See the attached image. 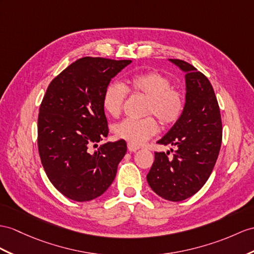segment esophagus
Here are the masks:
<instances>
[{
	"label": "esophagus",
	"instance_id": "1",
	"mask_svg": "<svg viewBox=\"0 0 254 254\" xmlns=\"http://www.w3.org/2000/svg\"><path fill=\"white\" fill-rule=\"evenodd\" d=\"M127 147H128V151H129V152H135V151H138L139 148H140L139 145L134 144V143H131V142H128V143H127Z\"/></svg>",
	"mask_w": 254,
	"mask_h": 254
}]
</instances>
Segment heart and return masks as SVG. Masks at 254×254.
<instances>
[{"instance_id": "obj_1", "label": "heart", "mask_w": 254, "mask_h": 254, "mask_svg": "<svg viewBox=\"0 0 254 254\" xmlns=\"http://www.w3.org/2000/svg\"><path fill=\"white\" fill-rule=\"evenodd\" d=\"M127 90L148 98L146 114H154L160 124L170 126L178 122L184 110V97L181 91L172 88L171 80L157 71H150L131 76L125 85L110 83L102 96V106L107 113L117 117L127 97ZM157 123L153 117L143 120L125 119L117 123L113 131L117 138L134 144H142L157 132Z\"/></svg>"}]
</instances>
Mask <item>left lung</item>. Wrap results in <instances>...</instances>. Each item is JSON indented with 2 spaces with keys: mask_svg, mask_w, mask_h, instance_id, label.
<instances>
[{
  "mask_svg": "<svg viewBox=\"0 0 254 254\" xmlns=\"http://www.w3.org/2000/svg\"><path fill=\"white\" fill-rule=\"evenodd\" d=\"M185 74V103L180 119L157 143L176 146L155 152L146 176L151 189L164 199L181 201L196 194L207 182L222 143L220 108L209 79L195 66L169 59Z\"/></svg>",
  "mask_w": 254,
  "mask_h": 254,
  "instance_id": "left-lung-1",
  "label": "left lung"
}]
</instances>
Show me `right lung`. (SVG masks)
<instances>
[{
	"label": "right lung",
	"mask_w": 254,
	"mask_h": 254,
	"mask_svg": "<svg viewBox=\"0 0 254 254\" xmlns=\"http://www.w3.org/2000/svg\"><path fill=\"white\" fill-rule=\"evenodd\" d=\"M131 60L84 57L56 76L43 98L38 120V146L49 181L75 201L101 196L114 181L125 156L124 140L108 137L102 96L111 79Z\"/></svg>",
	"instance_id": "obj_1"
}]
</instances>
